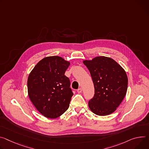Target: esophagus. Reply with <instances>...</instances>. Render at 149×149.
Masks as SVG:
<instances>
[{"mask_svg": "<svg viewBox=\"0 0 149 149\" xmlns=\"http://www.w3.org/2000/svg\"><path fill=\"white\" fill-rule=\"evenodd\" d=\"M77 92H78V93H81V92H82V88H78V89L77 90Z\"/></svg>", "mask_w": 149, "mask_h": 149, "instance_id": "esophagus-1", "label": "esophagus"}]
</instances>
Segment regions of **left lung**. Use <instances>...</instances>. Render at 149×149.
I'll list each match as a JSON object with an SVG mask.
<instances>
[{
	"instance_id": "8db88e82",
	"label": "left lung",
	"mask_w": 149,
	"mask_h": 149,
	"mask_svg": "<svg viewBox=\"0 0 149 149\" xmlns=\"http://www.w3.org/2000/svg\"><path fill=\"white\" fill-rule=\"evenodd\" d=\"M83 63L90 72L94 86L89 108L99 116L111 114L126 95L128 77L125 71L113 59L105 56L86 60Z\"/></svg>"
}]
</instances>
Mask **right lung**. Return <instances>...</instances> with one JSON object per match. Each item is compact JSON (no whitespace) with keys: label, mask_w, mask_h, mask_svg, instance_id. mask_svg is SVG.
Masks as SVG:
<instances>
[{"label":"right lung","mask_w":149,"mask_h":149,"mask_svg":"<svg viewBox=\"0 0 149 149\" xmlns=\"http://www.w3.org/2000/svg\"><path fill=\"white\" fill-rule=\"evenodd\" d=\"M70 65L59 56L46 57L37 63L29 76V98L45 117L56 118L68 109L73 93L65 72Z\"/></svg>","instance_id":"1"}]
</instances>
